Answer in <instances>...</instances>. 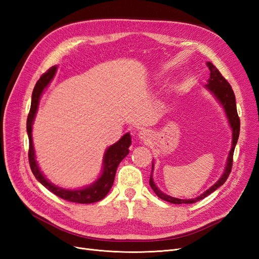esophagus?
I'll return each instance as SVG.
<instances>
[{
	"label": "esophagus",
	"instance_id": "34e87169",
	"mask_svg": "<svg viewBox=\"0 0 259 259\" xmlns=\"http://www.w3.org/2000/svg\"><path fill=\"white\" fill-rule=\"evenodd\" d=\"M138 137L142 140H144V142H149L151 138V133L148 130H140L138 132Z\"/></svg>",
	"mask_w": 259,
	"mask_h": 259
}]
</instances>
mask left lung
I'll return each mask as SVG.
<instances>
[{
  "mask_svg": "<svg viewBox=\"0 0 259 259\" xmlns=\"http://www.w3.org/2000/svg\"><path fill=\"white\" fill-rule=\"evenodd\" d=\"M207 67L209 69V79L208 83L205 85V88L213 94V95L219 100L225 109V112L227 114V117H228L229 124L232 130V146H231V150L228 155V160H227V165L224 170V174L222 177L218 179V182L215 183L213 186H211L208 190H206L204 193H202L200 197L195 198V199H189V200H182V199H177L173 198L170 195H167L165 193H163L158 187L155 186L153 178H152V170H151V176L150 180H149V184H150L152 190L154 193L158 195V197L164 201H167L169 203H173V204H190V203H195L202 199H204L207 197L208 194L211 192H214L217 188L223 186L225 182L228 178V176L231 173V168H232V161H233V152H234V148H236V145L238 143L239 139V134H240V119L238 115L237 111V105H236V96H234V93L232 91L231 85L228 83L225 77L222 75V73L218 71V69L211 64V62H207ZM152 168H153V163H152Z\"/></svg>",
  "mask_w": 259,
  "mask_h": 259,
  "instance_id": "8db88e82",
  "label": "left lung"
}]
</instances>
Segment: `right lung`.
<instances>
[{"label":"right lung","instance_id":"1","mask_svg":"<svg viewBox=\"0 0 259 259\" xmlns=\"http://www.w3.org/2000/svg\"><path fill=\"white\" fill-rule=\"evenodd\" d=\"M56 70H57L56 66L50 68L48 71H46L40 79H38L33 89L32 99H31V107H30V111L27 119V132H28V137H29L28 154H29L30 167L38 182H40L45 188H48L51 192L56 194L57 197L64 199L66 201L81 203V204H89V203L98 202L100 200H103L108 194L109 190L111 189L114 182L116 168L119 166L120 162L130 152L128 147L132 144L131 135L130 133H126V134H125L119 142H116L115 144H113L112 146H110L107 149L104 156L103 173H101V175L95 183L90 185L89 187H85L83 189H77V190H67L50 183L42 174V171L40 170V168H38L37 163L35 161V153H34V148L32 143V124L37 111L38 101H40L42 93L46 86H48L52 81L55 73H56Z\"/></svg>","mask_w":259,"mask_h":259}]
</instances>
